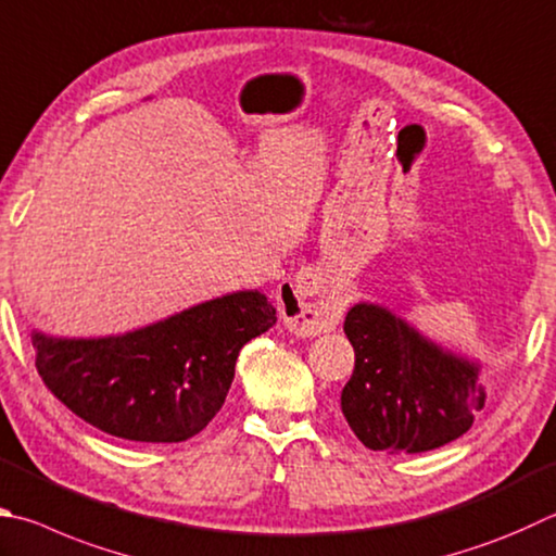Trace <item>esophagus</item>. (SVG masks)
Segmentation results:
<instances>
[{"label": "esophagus", "instance_id": "1", "mask_svg": "<svg viewBox=\"0 0 556 556\" xmlns=\"http://www.w3.org/2000/svg\"><path fill=\"white\" fill-rule=\"evenodd\" d=\"M318 294L316 279L313 275H296L291 281H281L277 289V304L285 318L287 328L294 330L296 336H320V332L336 330L342 318V308L336 301H311Z\"/></svg>", "mask_w": 556, "mask_h": 556}]
</instances>
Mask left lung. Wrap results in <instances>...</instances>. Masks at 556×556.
Returning a JSON list of instances; mask_svg holds the SVG:
<instances>
[{
	"mask_svg": "<svg viewBox=\"0 0 556 556\" xmlns=\"http://www.w3.org/2000/svg\"><path fill=\"white\" fill-rule=\"evenodd\" d=\"M355 371L340 406L369 450L416 454L447 445L471 428L486 403L479 365L452 355L375 304L348 311Z\"/></svg>",
	"mask_w": 556,
	"mask_h": 556,
	"instance_id": "1",
	"label": "left lung"
}]
</instances>
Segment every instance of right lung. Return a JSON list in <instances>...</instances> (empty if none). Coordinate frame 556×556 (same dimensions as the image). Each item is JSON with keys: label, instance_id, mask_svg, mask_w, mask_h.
<instances>
[{"label": "right lung", "instance_id": "1", "mask_svg": "<svg viewBox=\"0 0 556 556\" xmlns=\"http://www.w3.org/2000/svg\"><path fill=\"white\" fill-rule=\"evenodd\" d=\"M277 323L260 291H236L126 336L65 340L34 332L53 396L109 435L185 442L224 406L245 342Z\"/></svg>", "mask_w": 556, "mask_h": 556}]
</instances>
